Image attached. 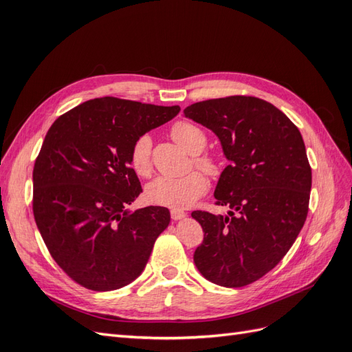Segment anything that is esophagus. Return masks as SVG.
Segmentation results:
<instances>
[{
  "instance_id": "34e87169",
  "label": "esophagus",
  "mask_w": 352,
  "mask_h": 352,
  "mask_svg": "<svg viewBox=\"0 0 352 352\" xmlns=\"http://www.w3.org/2000/svg\"><path fill=\"white\" fill-rule=\"evenodd\" d=\"M170 214H172V219L176 221V220H182L186 217V212L182 211V210H172L170 211Z\"/></svg>"
}]
</instances>
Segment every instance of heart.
Instances as JSON below:
<instances>
[{
	"instance_id": "b5f03b06",
	"label": "heart",
	"mask_w": 352,
	"mask_h": 352,
	"mask_svg": "<svg viewBox=\"0 0 352 352\" xmlns=\"http://www.w3.org/2000/svg\"><path fill=\"white\" fill-rule=\"evenodd\" d=\"M173 140L184 146L189 154H194V164L202 172L216 177L221 173V163L214 155L199 153L204 150L207 144V136L204 131L189 122H177L173 124L172 131ZM153 140L148 133L138 136L131 148V166L141 177H150L153 173L151 160ZM208 188L207 177L201 172H189L180 177H158L146 186V198L157 206L168 207L173 210H184L194 204L206 194Z\"/></svg>"
}]
</instances>
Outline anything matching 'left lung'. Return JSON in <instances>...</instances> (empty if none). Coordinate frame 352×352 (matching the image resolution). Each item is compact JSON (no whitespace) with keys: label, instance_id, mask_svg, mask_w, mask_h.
Returning a JSON list of instances; mask_svg holds the SVG:
<instances>
[{"label":"left lung","instance_id":"8db88e82","mask_svg":"<svg viewBox=\"0 0 352 352\" xmlns=\"http://www.w3.org/2000/svg\"><path fill=\"white\" fill-rule=\"evenodd\" d=\"M184 113L217 135L230 162L214 190L228 216L192 211L204 230L195 265L216 285H250L278 265L305 223L311 167L302 136L273 104L245 95L195 102Z\"/></svg>","mask_w":352,"mask_h":352}]
</instances>
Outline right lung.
Wrapping results in <instances>:
<instances>
[{"label": "right lung", "instance_id": "right-lung-1", "mask_svg": "<svg viewBox=\"0 0 352 352\" xmlns=\"http://www.w3.org/2000/svg\"><path fill=\"white\" fill-rule=\"evenodd\" d=\"M179 111V105L95 98L47 132L34 167V216L51 257L83 287L104 292L133 282L168 226L166 207L126 210L142 192L131 148Z\"/></svg>", "mask_w": 352, "mask_h": 352}]
</instances>
